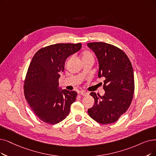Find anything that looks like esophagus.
<instances>
[{
    "mask_svg": "<svg viewBox=\"0 0 156 156\" xmlns=\"http://www.w3.org/2000/svg\"><path fill=\"white\" fill-rule=\"evenodd\" d=\"M79 93H80V95L84 96V97L87 96V95H89V93H88V92H86V91H80Z\"/></svg>",
    "mask_w": 156,
    "mask_h": 156,
    "instance_id": "obj_1",
    "label": "esophagus"
}]
</instances>
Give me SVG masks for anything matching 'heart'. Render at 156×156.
<instances>
[{"label":"heart","instance_id":"1","mask_svg":"<svg viewBox=\"0 0 156 156\" xmlns=\"http://www.w3.org/2000/svg\"><path fill=\"white\" fill-rule=\"evenodd\" d=\"M93 54L89 52V51H84L82 53V60L85 61V60H88V59H93Z\"/></svg>","mask_w":156,"mask_h":156}]
</instances>
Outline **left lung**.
I'll use <instances>...</instances> for the list:
<instances>
[{
  "label": "left lung",
  "instance_id": "obj_1",
  "mask_svg": "<svg viewBox=\"0 0 156 156\" xmlns=\"http://www.w3.org/2000/svg\"><path fill=\"white\" fill-rule=\"evenodd\" d=\"M95 52L99 63L98 77H103V96L90 93L95 99L88 109L90 116L101 124L116 122L129 108L134 91V78L132 64L122 50L104 42L87 44Z\"/></svg>",
  "mask_w": 156,
  "mask_h": 156
}]
</instances>
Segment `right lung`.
<instances>
[{
	"label": "right lung",
	"mask_w": 156,
	"mask_h": 156,
	"mask_svg": "<svg viewBox=\"0 0 156 156\" xmlns=\"http://www.w3.org/2000/svg\"><path fill=\"white\" fill-rule=\"evenodd\" d=\"M81 43H57L40 48L31 60L24 80V95L41 120L50 124L69 115L77 93L59 88V79L66 58L81 48Z\"/></svg>",
	"instance_id": "1"
}]
</instances>
